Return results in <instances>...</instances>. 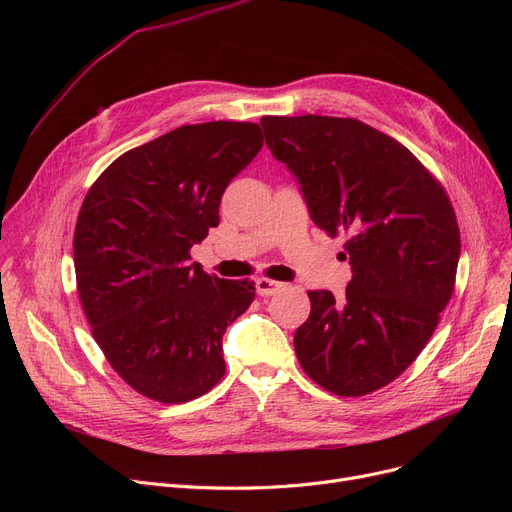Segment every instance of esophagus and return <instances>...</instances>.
<instances>
[{"label": "esophagus", "mask_w": 512, "mask_h": 512, "mask_svg": "<svg viewBox=\"0 0 512 512\" xmlns=\"http://www.w3.org/2000/svg\"><path fill=\"white\" fill-rule=\"evenodd\" d=\"M257 286V294H261V297H272V294H276L278 290H282V284L276 282V280H267V278H259L255 282Z\"/></svg>", "instance_id": "esophagus-1"}]
</instances>
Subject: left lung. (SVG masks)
<instances>
[{"label":"left lung","instance_id":"1","mask_svg":"<svg viewBox=\"0 0 512 512\" xmlns=\"http://www.w3.org/2000/svg\"><path fill=\"white\" fill-rule=\"evenodd\" d=\"M261 126L313 224L348 234L353 278L342 299L307 292L297 359L334 394L378 390L417 359L452 297L461 234L450 199L405 145L365 122L307 114L263 116Z\"/></svg>","mask_w":512,"mask_h":512}]
</instances>
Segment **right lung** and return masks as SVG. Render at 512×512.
<instances>
[{
  "label": "right lung",
  "instance_id": "obj_1",
  "mask_svg": "<svg viewBox=\"0 0 512 512\" xmlns=\"http://www.w3.org/2000/svg\"><path fill=\"white\" fill-rule=\"evenodd\" d=\"M261 147L253 122L180 126L120 155L80 207V303L105 359L147 398L180 405L224 378L222 338L255 282L209 276L188 251L220 224L226 186Z\"/></svg>",
  "mask_w": 512,
  "mask_h": 512
}]
</instances>
